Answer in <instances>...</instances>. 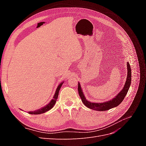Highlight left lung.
<instances>
[{
	"mask_svg": "<svg viewBox=\"0 0 146 146\" xmlns=\"http://www.w3.org/2000/svg\"><path fill=\"white\" fill-rule=\"evenodd\" d=\"M127 80L125 83V85L123 86V89L121 90V91L119 92V93H118V94L115 97V98H114L111 100L105 102H102V103H92L90 101H88L85 98V95L83 94V92L82 91L80 83H78V94L80 97L83 104L88 108L94 110H97V111H106V110H108L112 108L116 107L120 104L123 101V100L124 99L126 94H127V92L129 90V88L130 86V84H131V68L129 62H127Z\"/></svg>",
	"mask_w": 146,
	"mask_h": 146,
	"instance_id": "8db88e82",
	"label": "left lung"
}]
</instances>
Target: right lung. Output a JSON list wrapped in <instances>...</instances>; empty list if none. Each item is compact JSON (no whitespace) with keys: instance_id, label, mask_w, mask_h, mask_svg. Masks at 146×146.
<instances>
[{"instance_id":"1","label":"right lung","mask_w":146,"mask_h":146,"mask_svg":"<svg viewBox=\"0 0 146 146\" xmlns=\"http://www.w3.org/2000/svg\"><path fill=\"white\" fill-rule=\"evenodd\" d=\"M63 84V82L61 83L60 85L57 87L56 91L55 92V94L54 96V98L51 100V101L49 103H48L47 105H46L45 107H44L43 108H41V109H39L38 110H36V111H29V113L31 114H41V113H46V111H48V110H50L51 108H52L54 107V106L55 104V102L56 101L57 98H58V93H59V91L60 90V88L62 86V85Z\"/></svg>"}]
</instances>
